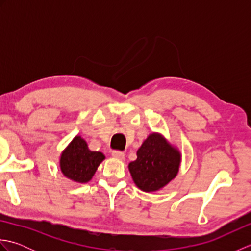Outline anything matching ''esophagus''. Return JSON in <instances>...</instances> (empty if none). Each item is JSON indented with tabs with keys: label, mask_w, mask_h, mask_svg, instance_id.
Here are the masks:
<instances>
[{
	"label": "esophagus",
	"mask_w": 251,
	"mask_h": 251,
	"mask_svg": "<svg viewBox=\"0 0 251 251\" xmlns=\"http://www.w3.org/2000/svg\"><path fill=\"white\" fill-rule=\"evenodd\" d=\"M112 156H113L116 159H121V161H123V159L125 158V154H124V152L115 150V151L112 152Z\"/></svg>",
	"instance_id": "obj_1"
}]
</instances>
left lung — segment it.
I'll list each match as a JSON object with an SVG mask.
<instances>
[{"mask_svg": "<svg viewBox=\"0 0 251 251\" xmlns=\"http://www.w3.org/2000/svg\"><path fill=\"white\" fill-rule=\"evenodd\" d=\"M180 152L165 138L151 134L137 151V159L129 163L132 180L140 190L154 192L164 188L179 172Z\"/></svg>", "mask_w": 251, "mask_h": 251, "instance_id": "left-lung-1", "label": "left lung"}]
</instances>
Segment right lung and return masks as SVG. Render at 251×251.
I'll return each instance as SVG.
<instances>
[{"mask_svg": "<svg viewBox=\"0 0 251 251\" xmlns=\"http://www.w3.org/2000/svg\"><path fill=\"white\" fill-rule=\"evenodd\" d=\"M103 159L102 153L90 151L86 141L76 136L61 154L60 169L67 178L85 183L93 178Z\"/></svg>", "mask_w": 251, "mask_h": 251, "instance_id": "obj_1", "label": "right lung"}]
</instances>
